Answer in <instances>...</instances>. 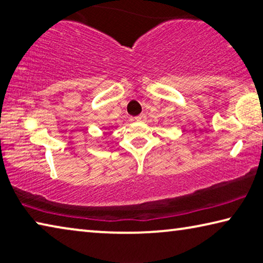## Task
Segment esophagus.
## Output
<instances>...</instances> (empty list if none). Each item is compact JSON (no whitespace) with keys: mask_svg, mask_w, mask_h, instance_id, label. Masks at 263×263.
<instances>
[{"mask_svg":"<svg viewBox=\"0 0 263 263\" xmlns=\"http://www.w3.org/2000/svg\"><path fill=\"white\" fill-rule=\"evenodd\" d=\"M135 119L137 122H144V121H146V115L141 114L139 116H137V117H135Z\"/></svg>","mask_w":263,"mask_h":263,"instance_id":"1","label":"esophagus"}]
</instances>
